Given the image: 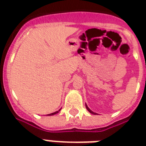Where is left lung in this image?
<instances>
[{
  "instance_id": "left-lung-1",
  "label": "left lung",
  "mask_w": 146,
  "mask_h": 146,
  "mask_svg": "<svg viewBox=\"0 0 146 146\" xmlns=\"http://www.w3.org/2000/svg\"><path fill=\"white\" fill-rule=\"evenodd\" d=\"M86 109H87V110H88V111H89V113H92V114H97V113H95V112H93V111H91V110H90V109L89 108V107L87 106L86 104Z\"/></svg>"
}]
</instances>
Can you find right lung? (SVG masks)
<instances>
[{
	"instance_id": "1",
	"label": "right lung",
	"mask_w": 146,
	"mask_h": 146,
	"mask_svg": "<svg viewBox=\"0 0 146 146\" xmlns=\"http://www.w3.org/2000/svg\"><path fill=\"white\" fill-rule=\"evenodd\" d=\"M61 110V108L60 109L59 111H55V112H54V113H49V114H47V116H52V115H54V114H56V113H57L58 112H59Z\"/></svg>"
}]
</instances>
